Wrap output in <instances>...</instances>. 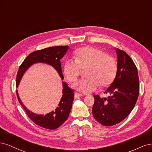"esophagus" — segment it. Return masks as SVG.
<instances>
[{"label": "esophagus", "instance_id": "obj_1", "mask_svg": "<svg viewBox=\"0 0 152 152\" xmlns=\"http://www.w3.org/2000/svg\"><path fill=\"white\" fill-rule=\"evenodd\" d=\"M75 96L76 97V98H77V97H79V96H83V95L82 94H79V93H75Z\"/></svg>", "mask_w": 152, "mask_h": 152}]
</instances>
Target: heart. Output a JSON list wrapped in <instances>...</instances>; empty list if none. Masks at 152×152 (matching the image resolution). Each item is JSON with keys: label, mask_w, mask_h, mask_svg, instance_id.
Returning <instances> with one entry per match:
<instances>
[{"label": "heart", "mask_w": 152, "mask_h": 152, "mask_svg": "<svg viewBox=\"0 0 152 152\" xmlns=\"http://www.w3.org/2000/svg\"><path fill=\"white\" fill-rule=\"evenodd\" d=\"M75 60L66 59L63 71L68 81H76L81 74V69H86L85 79L76 82L73 88L85 94L102 87L110 85L114 80L117 71L114 58L96 47L87 46L78 48L75 52Z\"/></svg>", "instance_id": "obj_1"}]
</instances>
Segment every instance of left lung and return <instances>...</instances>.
<instances>
[{
	"mask_svg": "<svg viewBox=\"0 0 152 152\" xmlns=\"http://www.w3.org/2000/svg\"><path fill=\"white\" fill-rule=\"evenodd\" d=\"M117 58V71L114 81L105 91L108 98L94 95L92 108L94 118L105 126L119 123L131 113L139 95L138 70L127 53L115 48Z\"/></svg>",
	"mask_w": 152,
	"mask_h": 152,
	"instance_id": "obj_1",
	"label": "left lung"
}]
</instances>
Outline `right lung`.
I'll return each mask as SVG.
<instances>
[{
  "label": "right lung",
  "instance_id": "obj_1",
  "mask_svg": "<svg viewBox=\"0 0 152 152\" xmlns=\"http://www.w3.org/2000/svg\"><path fill=\"white\" fill-rule=\"evenodd\" d=\"M68 49V46H57L46 48L31 53L19 67L16 77V87H18L21 78L26 71L31 66L37 63L47 64L51 66L56 70L62 80H63L64 76L60 60L65 56ZM62 96L57 108L45 115L37 114L28 109L19 98L18 90L16 94L19 102L23 106L28 117L36 124L45 129H55L61 126L68 118L75 97L74 91L68 86L66 82L62 81Z\"/></svg>",
  "mask_w": 152,
  "mask_h": 152
}]
</instances>
